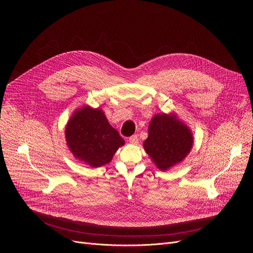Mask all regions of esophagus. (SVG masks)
<instances>
[{
	"label": "esophagus",
	"instance_id": "1",
	"mask_svg": "<svg viewBox=\"0 0 253 253\" xmlns=\"http://www.w3.org/2000/svg\"><path fill=\"white\" fill-rule=\"evenodd\" d=\"M129 142L131 144H137L138 143V136L137 135H133V136L129 137Z\"/></svg>",
	"mask_w": 253,
	"mask_h": 253
}]
</instances>
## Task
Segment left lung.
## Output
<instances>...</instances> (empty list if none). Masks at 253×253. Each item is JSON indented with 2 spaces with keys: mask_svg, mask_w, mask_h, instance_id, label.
<instances>
[{
  "mask_svg": "<svg viewBox=\"0 0 253 253\" xmlns=\"http://www.w3.org/2000/svg\"><path fill=\"white\" fill-rule=\"evenodd\" d=\"M192 145L190 129L173 114L155 115L148 127V138L143 143L146 153L162 171L181 162Z\"/></svg>",
  "mask_w": 253,
  "mask_h": 253,
  "instance_id": "8db88e82",
  "label": "left lung"
}]
</instances>
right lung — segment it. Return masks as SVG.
I'll return each instance as SVG.
<instances>
[{"label": "right lung", "mask_w": 253, "mask_h": 253, "mask_svg": "<svg viewBox=\"0 0 253 253\" xmlns=\"http://www.w3.org/2000/svg\"><path fill=\"white\" fill-rule=\"evenodd\" d=\"M67 145L75 158L92 167L109 163L125 141L108 122L104 112L84 106L67 123Z\"/></svg>", "instance_id": "1"}]
</instances>
